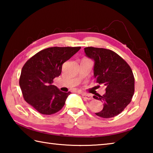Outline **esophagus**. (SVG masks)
<instances>
[{"mask_svg": "<svg viewBox=\"0 0 153 153\" xmlns=\"http://www.w3.org/2000/svg\"><path fill=\"white\" fill-rule=\"evenodd\" d=\"M77 92L79 93V94H81L82 96V97L85 98V99H87V100H92L93 97L91 94H86V93H84L82 92H80V91H77Z\"/></svg>", "mask_w": 153, "mask_h": 153, "instance_id": "34e87169", "label": "esophagus"}]
</instances>
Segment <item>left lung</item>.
Segmentation results:
<instances>
[{
	"mask_svg": "<svg viewBox=\"0 0 153 153\" xmlns=\"http://www.w3.org/2000/svg\"><path fill=\"white\" fill-rule=\"evenodd\" d=\"M87 57L94 61V77L106 86L102 96L94 98L103 102V108L95 114L102 118L119 115L131 102L134 93V77L129 65L117 53L102 48L86 47Z\"/></svg>",
	"mask_w": 153,
	"mask_h": 153,
	"instance_id": "obj_1",
	"label": "left lung"
}]
</instances>
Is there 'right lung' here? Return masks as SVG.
<instances>
[{
    "label": "right lung",
    "instance_id": "add662e5",
    "mask_svg": "<svg viewBox=\"0 0 153 153\" xmlns=\"http://www.w3.org/2000/svg\"><path fill=\"white\" fill-rule=\"evenodd\" d=\"M81 47H51L38 52L23 67L19 86L28 104L43 115L60 111L70 92L61 91L53 79L61 74L62 65Z\"/></svg>",
    "mask_w": 153,
    "mask_h": 153
}]
</instances>
